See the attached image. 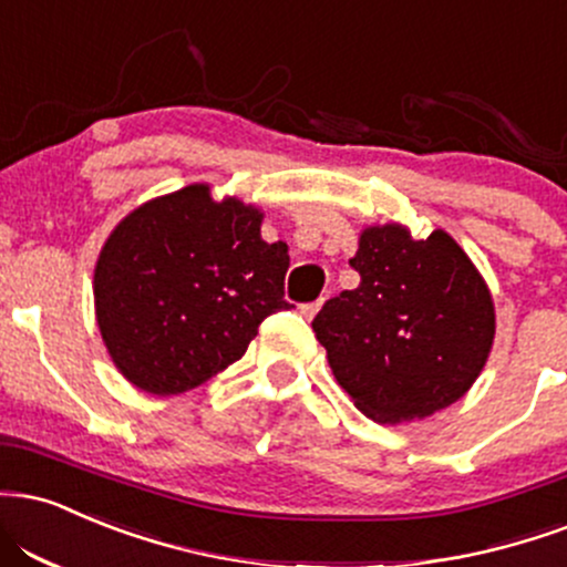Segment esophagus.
I'll return each instance as SVG.
<instances>
[{"mask_svg": "<svg viewBox=\"0 0 567 567\" xmlns=\"http://www.w3.org/2000/svg\"><path fill=\"white\" fill-rule=\"evenodd\" d=\"M322 303H324L322 298H319V301H313V303H303V306H301V313H303L306 319H313V317H317V311L322 309Z\"/></svg>", "mask_w": 567, "mask_h": 567, "instance_id": "1", "label": "esophagus"}]
</instances>
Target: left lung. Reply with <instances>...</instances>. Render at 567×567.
<instances>
[{"mask_svg":"<svg viewBox=\"0 0 567 567\" xmlns=\"http://www.w3.org/2000/svg\"><path fill=\"white\" fill-rule=\"evenodd\" d=\"M357 290L313 317L332 374L367 417L395 425L427 417L470 391L494 343L491 292L443 229L412 240L401 224L367 227Z\"/></svg>","mask_w":567,"mask_h":567,"instance_id":"8db88e82","label":"left lung"}]
</instances>
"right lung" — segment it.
<instances>
[{
  "instance_id": "1",
  "label": "right lung",
  "mask_w": 567,
  "mask_h": 567,
  "mask_svg": "<svg viewBox=\"0 0 567 567\" xmlns=\"http://www.w3.org/2000/svg\"><path fill=\"white\" fill-rule=\"evenodd\" d=\"M264 214L189 184L132 210L102 245L94 309L113 364L155 395L227 370L285 301L290 256L261 240Z\"/></svg>"
}]
</instances>
